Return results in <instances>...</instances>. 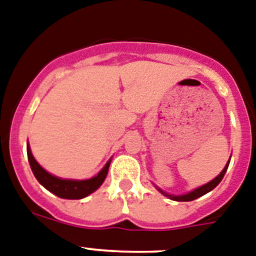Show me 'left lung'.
<instances>
[{"mask_svg":"<svg viewBox=\"0 0 256 256\" xmlns=\"http://www.w3.org/2000/svg\"><path fill=\"white\" fill-rule=\"evenodd\" d=\"M230 162V160H229ZM229 162L226 163V166L224 167V170H222V172H220L219 176H216L214 180H211L210 182H207V184L202 185V186L200 188H196V189H194L193 192H190V193H188V194H182V196H171V194H167L164 193L163 190H160V189H158L159 192H160L162 194H164L166 196H170L171 200H178V202H189V200H196V198H200V196H204L206 193H208V192H211L212 189H215L218 185H219L220 181L222 180V178H224V174H226V170H228V166H229Z\"/></svg>","mask_w":256,"mask_h":256,"instance_id":"1","label":"left lung"}]
</instances>
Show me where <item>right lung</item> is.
<instances>
[{
	"instance_id": "add662e5",
	"label": "right lung",
	"mask_w": 256,
	"mask_h": 256,
	"mask_svg": "<svg viewBox=\"0 0 256 256\" xmlns=\"http://www.w3.org/2000/svg\"><path fill=\"white\" fill-rule=\"evenodd\" d=\"M27 155L30 170L34 172L37 181L44 188H46L48 190L58 196L60 198H64V200H82L84 196H89L90 193L97 190L98 188L102 185L104 178H106L108 167H110L111 163V160L107 162L104 167L98 172V174L94 176V178H88V180H67V178H56V176L45 171L37 163L36 159L34 158V155L30 152V145H27Z\"/></svg>"
}]
</instances>
